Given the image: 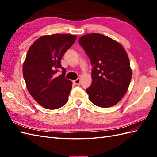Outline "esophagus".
Instances as JSON below:
<instances>
[{"label": "esophagus", "mask_w": 157, "mask_h": 157, "mask_svg": "<svg viewBox=\"0 0 157 157\" xmlns=\"http://www.w3.org/2000/svg\"><path fill=\"white\" fill-rule=\"evenodd\" d=\"M73 84H74L75 85H79V83H80V79L78 78L77 79H75V80L73 81Z\"/></svg>", "instance_id": "obj_1"}]
</instances>
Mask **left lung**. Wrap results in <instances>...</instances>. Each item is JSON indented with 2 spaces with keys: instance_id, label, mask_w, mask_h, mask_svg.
<instances>
[{
  "instance_id": "1",
  "label": "left lung",
  "mask_w": 157,
  "mask_h": 157,
  "mask_svg": "<svg viewBox=\"0 0 157 157\" xmlns=\"http://www.w3.org/2000/svg\"><path fill=\"white\" fill-rule=\"evenodd\" d=\"M79 43L93 67L92 85L86 89L90 101L102 108L117 105L126 94L132 77L125 48L115 40L97 33L84 35Z\"/></svg>"
}]
</instances>
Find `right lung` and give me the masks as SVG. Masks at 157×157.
Returning <instances> with one entry per match:
<instances>
[{"instance_id":"add662e5","label":"right lung","mask_w":157,"mask_h":157,"mask_svg":"<svg viewBox=\"0 0 157 157\" xmlns=\"http://www.w3.org/2000/svg\"><path fill=\"white\" fill-rule=\"evenodd\" d=\"M77 38L76 35L55 34L42 36L29 47L23 64V75L29 94L40 105L54 110L69 99L72 82L65 78L66 69L61 60ZM59 68L62 74L56 73Z\"/></svg>"}]
</instances>
